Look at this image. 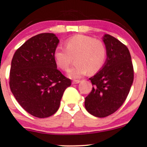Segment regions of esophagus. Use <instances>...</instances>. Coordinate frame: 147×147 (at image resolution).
<instances>
[{
    "instance_id": "esophagus-1",
    "label": "esophagus",
    "mask_w": 147,
    "mask_h": 147,
    "mask_svg": "<svg viewBox=\"0 0 147 147\" xmlns=\"http://www.w3.org/2000/svg\"><path fill=\"white\" fill-rule=\"evenodd\" d=\"M80 82V80H73L72 81V84H78V83Z\"/></svg>"
}]
</instances>
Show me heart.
I'll list each match as a JSON object with an SVG mask.
<instances>
[{
	"label": "heart",
	"mask_w": 147,
	"mask_h": 147,
	"mask_svg": "<svg viewBox=\"0 0 147 147\" xmlns=\"http://www.w3.org/2000/svg\"><path fill=\"white\" fill-rule=\"evenodd\" d=\"M65 46L56 47L54 58L58 67L66 71L75 57L76 65L67 72L69 78H79L88 72L95 74L104 66L107 49L101 40L85 35H75L66 41Z\"/></svg>",
	"instance_id": "b5f03b06"
}]
</instances>
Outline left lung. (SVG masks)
Segmentation results:
<instances>
[{
    "label": "left lung",
    "instance_id": "left-lung-1",
    "mask_svg": "<svg viewBox=\"0 0 147 147\" xmlns=\"http://www.w3.org/2000/svg\"><path fill=\"white\" fill-rule=\"evenodd\" d=\"M103 41L107 49L106 61L101 70L89 78L94 86L84 102L86 110L98 118L109 116L123 104L134 80L127 46L109 34H105Z\"/></svg>",
    "mask_w": 147,
    "mask_h": 147
}]
</instances>
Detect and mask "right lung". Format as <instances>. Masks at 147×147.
<instances>
[{"mask_svg": "<svg viewBox=\"0 0 147 147\" xmlns=\"http://www.w3.org/2000/svg\"><path fill=\"white\" fill-rule=\"evenodd\" d=\"M58 44L54 34H39L23 44L12 59L10 90L22 107L36 118L56 113L71 85V80L57 69L54 51Z\"/></svg>", "mask_w": 147, "mask_h": 147, "instance_id": "1", "label": "right lung"}]
</instances>
